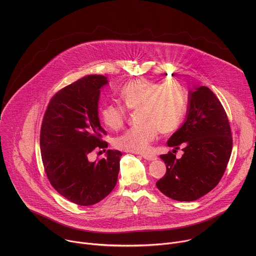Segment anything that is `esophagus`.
<instances>
[{
  "mask_svg": "<svg viewBox=\"0 0 256 256\" xmlns=\"http://www.w3.org/2000/svg\"><path fill=\"white\" fill-rule=\"evenodd\" d=\"M140 156H142L144 159L148 160V161H154V160L157 159V156H156V155H153V154H140Z\"/></svg>",
  "mask_w": 256,
  "mask_h": 256,
  "instance_id": "1",
  "label": "esophagus"
}]
</instances>
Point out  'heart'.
Instances as JSON below:
<instances>
[{
	"label": "heart",
	"instance_id": "obj_1",
	"mask_svg": "<svg viewBox=\"0 0 256 256\" xmlns=\"http://www.w3.org/2000/svg\"><path fill=\"white\" fill-rule=\"evenodd\" d=\"M120 98L130 109L142 106V124L126 130L116 140L118 149L134 153L148 151L159 130L163 134L177 130L186 110L184 91L176 84L162 85L147 79L132 80L124 86ZM126 112L124 105L109 103L101 109V118L109 128L118 130L126 118Z\"/></svg>",
	"mask_w": 256,
	"mask_h": 256
}]
</instances>
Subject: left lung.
<instances>
[{
	"instance_id": "8db88e82",
	"label": "left lung",
	"mask_w": 256,
	"mask_h": 256,
	"mask_svg": "<svg viewBox=\"0 0 256 256\" xmlns=\"http://www.w3.org/2000/svg\"><path fill=\"white\" fill-rule=\"evenodd\" d=\"M229 120L220 100L206 86L188 91L186 120L168 140V147L184 155L177 159L169 152L160 158L166 164L158 190L178 202L196 200L216 186L232 152Z\"/></svg>"
}]
</instances>
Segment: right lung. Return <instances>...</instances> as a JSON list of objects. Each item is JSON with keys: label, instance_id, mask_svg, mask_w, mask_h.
Returning a JSON list of instances; mask_svg holds the SVG:
<instances>
[{"label": "right lung", "instance_id": "1", "mask_svg": "<svg viewBox=\"0 0 256 256\" xmlns=\"http://www.w3.org/2000/svg\"><path fill=\"white\" fill-rule=\"evenodd\" d=\"M107 84L105 76L88 75L64 87L50 101L42 124V158L50 184L79 206L99 202L118 182L120 151L107 150L105 158L89 161L91 152L108 146L98 116L100 90Z\"/></svg>", "mask_w": 256, "mask_h": 256}]
</instances>
